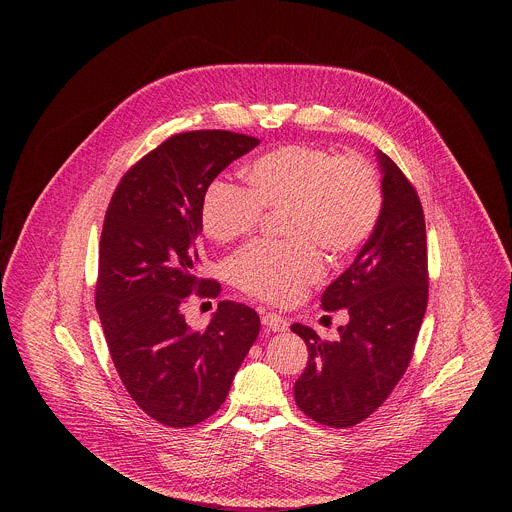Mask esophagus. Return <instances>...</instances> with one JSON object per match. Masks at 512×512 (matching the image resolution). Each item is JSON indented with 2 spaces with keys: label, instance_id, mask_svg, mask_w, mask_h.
I'll use <instances>...</instances> for the list:
<instances>
[{
  "label": "esophagus",
  "instance_id": "esophagus-1",
  "mask_svg": "<svg viewBox=\"0 0 512 512\" xmlns=\"http://www.w3.org/2000/svg\"><path fill=\"white\" fill-rule=\"evenodd\" d=\"M263 328H267L269 332H285L287 330V320L277 316V314H263L261 318Z\"/></svg>",
  "mask_w": 512,
  "mask_h": 512
}]
</instances>
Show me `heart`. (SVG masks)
Instances as JSON below:
<instances>
[{
	"mask_svg": "<svg viewBox=\"0 0 512 512\" xmlns=\"http://www.w3.org/2000/svg\"><path fill=\"white\" fill-rule=\"evenodd\" d=\"M247 188L214 182L200 206L206 237L231 243L257 229L263 210L283 212V245L253 243L231 261L247 294L289 304L324 273L318 249L332 257L356 251L375 231L383 190L377 170L360 156L318 145H283L245 168Z\"/></svg>",
	"mask_w": 512,
	"mask_h": 512,
	"instance_id": "heart-1",
	"label": "heart"
}]
</instances>
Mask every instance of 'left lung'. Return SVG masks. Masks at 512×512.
<instances>
[{
  "label": "left lung",
  "mask_w": 512,
  "mask_h": 512,
  "mask_svg": "<svg viewBox=\"0 0 512 512\" xmlns=\"http://www.w3.org/2000/svg\"><path fill=\"white\" fill-rule=\"evenodd\" d=\"M383 208L354 263L322 294L326 312L346 310L338 340L304 326L308 364L296 381L298 407L314 421L350 427L367 419L403 377L427 308V245L419 196L397 164L377 150Z\"/></svg>",
  "instance_id": "1"
}]
</instances>
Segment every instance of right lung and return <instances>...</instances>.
Returning <instances> with one entry per match:
<instances>
[{
    "label": "right lung",
    "instance_id": "right-lung-1",
    "mask_svg": "<svg viewBox=\"0 0 512 512\" xmlns=\"http://www.w3.org/2000/svg\"><path fill=\"white\" fill-rule=\"evenodd\" d=\"M259 139L233 131H188L166 139L119 182L103 223L95 304L115 369L131 399L168 427H190L218 411L249 348L259 316L221 302L204 330L182 304L198 279L202 198Z\"/></svg>",
    "mask_w": 512,
    "mask_h": 512
}]
</instances>
